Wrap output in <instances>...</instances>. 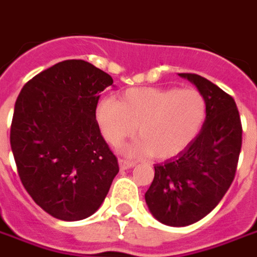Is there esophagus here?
<instances>
[{
	"instance_id": "1",
	"label": "esophagus",
	"mask_w": 257,
	"mask_h": 257,
	"mask_svg": "<svg viewBox=\"0 0 257 257\" xmlns=\"http://www.w3.org/2000/svg\"><path fill=\"white\" fill-rule=\"evenodd\" d=\"M118 164H120L121 170H128V168H132L136 166L135 162H132V160H126V159H120L118 160Z\"/></svg>"
}]
</instances>
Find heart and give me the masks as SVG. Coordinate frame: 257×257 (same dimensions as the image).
Listing matches in <instances>:
<instances>
[{"mask_svg": "<svg viewBox=\"0 0 257 257\" xmlns=\"http://www.w3.org/2000/svg\"><path fill=\"white\" fill-rule=\"evenodd\" d=\"M205 114V98L194 89H131L121 101L106 98L97 107L98 124L110 146L118 147L137 128L140 139L126 147L125 154H151L156 159L185 150L198 135Z\"/></svg>", "mask_w": 257, "mask_h": 257, "instance_id": "1", "label": "heart"}]
</instances>
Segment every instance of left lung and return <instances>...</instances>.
Masks as SVG:
<instances>
[{"instance_id": "8db88e82", "label": "left lung", "mask_w": 257, "mask_h": 257, "mask_svg": "<svg viewBox=\"0 0 257 257\" xmlns=\"http://www.w3.org/2000/svg\"><path fill=\"white\" fill-rule=\"evenodd\" d=\"M179 76L202 94L206 118L185 150L164 163L155 164L146 202L155 218L170 226L194 224L218 205L234 179L242 142L234 99L203 76Z\"/></svg>"}]
</instances>
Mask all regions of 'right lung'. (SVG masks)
<instances>
[{
  "instance_id": "add662e5",
  "label": "right lung",
  "mask_w": 257,
  "mask_h": 257,
  "mask_svg": "<svg viewBox=\"0 0 257 257\" xmlns=\"http://www.w3.org/2000/svg\"><path fill=\"white\" fill-rule=\"evenodd\" d=\"M111 76L85 60H64L23 87L15 105L11 147L20 179L55 218L79 221L99 209L118 163L95 120Z\"/></svg>"
}]
</instances>
